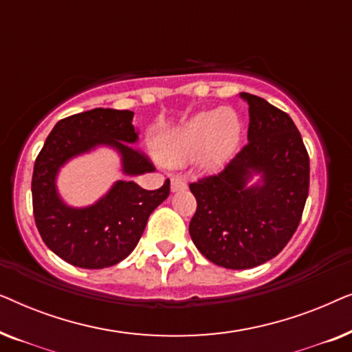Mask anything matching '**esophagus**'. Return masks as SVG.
I'll return each instance as SVG.
<instances>
[{"mask_svg": "<svg viewBox=\"0 0 352 352\" xmlns=\"http://www.w3.org/2000/svg\"><path fill=\"white\" fill-rule=\"evenodd\" d=\"M187 187L186 181L182 179V177H177V176H173L171 177V190L173 192H179V190H184Z\"/></svg>", "mask_w": 352, "mask_h": 352, "instance_id": "34e87169", "label": "esophagus"}]
</instances>
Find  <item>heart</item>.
Returning <instances> with one entry per match:
<instances>
[{
  "instance_id": "1",
  "label": "heart",
  "mask_w": 352,
  "mask_h": 352,
  "mask_svg": "<svg viewBox=\"0 0 352 352\" xmlns=\"http://www.w3.org/2000/svg\"><path fill=\"white\" fill-rule=\"evenodd\" d=\"M240 138L242 123L232 109L205 110L163 134L157 152L173 166L186 165L204 153L205 168L219 170L237 151Z\"/></svg>"
}]
</instances>
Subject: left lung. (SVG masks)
<instances>
[{
    "instance_id": "1",
    "label": "left lung",
    "mask_w": 352,
    "mask_h": 352,
    "mask_svg": "<svg viewBox=\"0 0 352 352\" xmlns=\"http://www.w3.org/2000/svg\"><path fill=\"white\" fill-rule=\"evenodd\" d=\"M248 144L219 175L189 184L197 200L192 242L211 263L250 269L282 252L300 224L309 192V155L290 115L254 94ZM259 175L256 185L248 182Z\"/></svg>"
}]
</instances>
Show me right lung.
<instances>
[{"label": "right lung", "instance_id": "1", "mask_svg": "<svg viewBox=\"0 0 352 352\" xmlns=\"http://www.w3.org/2000/svg\"><path fill=\"white\" fill-rule=\"evenodd\" d=\"M131 110L93 109L67 117L52 128L38 153L32 177L33 216L46 247L72 266L102 269L123 261L136 248L153 210L170 195V179L157 190L117 181L89 206L67 205L57 192V173L67 162L99 146L122 157V171L139 176L152 170L139 152Z\"/></svg>", "mask_w": 352, "mask_h": 352}]
</instances>
